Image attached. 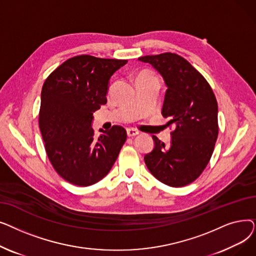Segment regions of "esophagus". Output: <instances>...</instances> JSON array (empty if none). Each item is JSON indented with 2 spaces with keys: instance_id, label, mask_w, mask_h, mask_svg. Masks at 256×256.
Wrapping results in <instances>:
<instances>
[{
  "instance_id": "1",
  "label": "esophagus",
  "mask_w": 256,
  "mask_h": 256,
  "mask_svg": "<svg viewBox=\"0 0 256 256\" xmlns=\"http://www.w3.org/2000/svg\"><path fill=\"white\" fill-rule=\"evenodd\" d=\"M126 134H128V137H135V136L139 135V132L137 130H135V128H128L126 130Z\"/></svg>"
}]
</instances>
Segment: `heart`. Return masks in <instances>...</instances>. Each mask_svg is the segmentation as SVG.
<instances>
[{"label":"heart","mask_w":256,"mask_h":256,"mask_svg":"<svg viewBox=\"0 0 256 256\" xmlns=\"http://www.w3.org/2000/svg\"><path fill=\"white\" fill-rule=\"evenodd\" d=\"M141 76H154L150 72H142L141 74H139L138 78H141Z\"/></svg>","instance_id":"heart-1"}]
</instances>
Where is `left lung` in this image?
Returning a JSON list of instances; mask_svg holds the SVG:
<instances>
[{"label": "left lung", "mask_w": 256, "mask_h": 256, "mask_svg": "<svg viewBox=\"0 0 256 256\" xmlns=\"http://www.w3.org/2000/svg\"><path fill=\"white\" fill-rule=\"evenodd\" d=\"M163 76L167 86L162 115L174 124L171 142L165 146L156 136L154 148L145 154L152 176L170 186L194 182L208 164L218 138V104L199 72L182 57L172 52L140 57Z\"/></svg>", "instance_id": "obj_1"}]
</instances>
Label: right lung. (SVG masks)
Wrapping results in <instances>:
<instances>
[{"mask_svg": "<svg viewBox=\"0 0 256 256\" xmlns=\"http://www.w3.org/2000/svg\"><path fill=\"white\" fill-rule=\"evenodd\" d=\"M128 60L80 55L66 60L46 80L42 90L39 128L46 154L59 176L87 186L102 180L126 140L114 126L96 139L93 113L106 104L109 80Z\"/></svg>", "mask_w": 256, "mask_h": 256, "instance_id": "add662e5", "label": "right lung"}]
</instances>
